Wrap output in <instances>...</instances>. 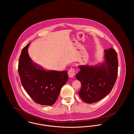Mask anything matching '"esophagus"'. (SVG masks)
Segmentation results:
<instances>
[{
  "label": "esophagus",
  "instance_id": "34e87169",
  "mask_svg": "<svg viewBox=\"0 0 134 134\" xmlns=\"http://www.w3.org/2000/svg\"><path fill=\"white\" fill-rule=\"evenodd\" d=\"M75 70L73 68H71L68 71V75L70 77H73L75 75Z\"/></svg>",
  "mask_w": 134,
  "mask_h": 134
}]
</instances>
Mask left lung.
<instances>
[{
	"label": "left lung",
	"mask_w": 134,
	"mask_h": 134,
	"mask_svg": "<svg viewBox=\"0 0 134 134\" xmlns=\"http://www.w3.org/2000/svg\"><path fill=\"white\" fill-rule=\"evenodd\" d=\"M104 63L96 66L80 65L76 75L81 83L79 96L88 104L99 100L113 89L118 76L117 53L111 48L105 49Z\"/></svg>",
	"instance_id": "left-lung-1"
}]
</instances>
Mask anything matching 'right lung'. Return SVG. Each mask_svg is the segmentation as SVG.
Returning a JSON list of instances; mask_svg holds the SVG:
<instances>
[{"label": "right lung", "instance_id": "right-lung-1", "mask_svg": "<svg viewBox=\"0 0 134 134\" xmlns=\"http://www.w3.org/2000/svg\"><path fill=\"white\" fill-rule=\"evenodd\" d=\"M28 44L21 51L18 71L21 85L37 103L51 106L56 101L62 87L66 82L67 71H46L34 63L28 53Z\"/></svg>", "mask_w": 134, "mask_h": 134}]
</instances>
